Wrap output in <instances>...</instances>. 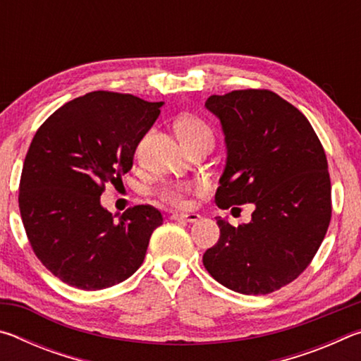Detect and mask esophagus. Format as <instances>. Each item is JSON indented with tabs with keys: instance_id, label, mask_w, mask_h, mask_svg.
<instances>
[{
	"instance_id": "34e87169",
	"label": "esophagus",
	"mask_w": 361,
	"mask_h": 361,
	"mask_svg": "<svg viewBox=\"0 0 361 361\" xmlns=\"http://www.w3.org/2000/svg\"><path fill=\"white\" fill-rule=\"evenodd\" d=\"M200 218L197 213H172V219H181V221L195 223Z\"/></svg>"
}]
</instances>
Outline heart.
<instances>
[{
	"label": "heart",
	"instance_id": "1",
	"mask_svg": "<svg viewBox=\"0 0 361 361\" xmlns=\"http://www.w3.org/2000/svg\"><path fill=\"white\" fill-rule=\"evenodd\" d=\"M176 133H178V137L181 138V142L186 145L188 149L202 143L213 145V140H215L213 129L207 124V121L194 114H185L178 118V121H176ZM191 183L175 181L162 186L157 191V195L169 204L183 207L188 204V194L191 192Z\"/></svg>",
	"mask_w": 361,
	"mask_h": 361
}]
</instances>
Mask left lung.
<instances>
[{
	"label": "left lung",
	"instance_id": "8db88e82",
	"mask_svg": "<svg viewBox=\"0 0 361 361\" xmlns=\"http://www.w3.org/2000/svg\"><path fill=\"white\" fill-rule=\"evenodd\" d=\"M205 106L221 121L228 161L215 202L255 204L237 228L216 218L219 239L204 253L210 276L242 295H267L305 271L331 219L325 149L307 118L267 89L212 95Z\"/></svg>",
	"mask_w": 361,
	"mask_h": 361
}]
</instances>
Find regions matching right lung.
<instances>
[{"label": "right lung", "mask_w": 361, "mask_h": 361, "mask_svg": "<svg viewBox=\"0 0 361 361\" xmlns=\"http://www.w3.org/2000/svg\"><path fill=\"white\" fill-rule=\"evenodd\" d=\"M161 106L97 90L65 103L35 133L20 176V216L35 255L62 282L103 290L142 266L161 212L135 205L116 221L100 195L132 169Z\"/></svg>", "instance_id": "add662e5"}]
</instances>
